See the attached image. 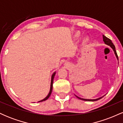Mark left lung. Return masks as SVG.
<instances>
[{"mask_svg": "<svg viewBox=\"0 0 123 123\" xmlns=\"http://www.w3.org/2000/svg\"><path fill=\"white\" fill-rule=\"evenodd\" d=\"M103 40H104V42H105V43L106 44L108 45V46H109L110 47H111V49H113L114 51V52H115V54L116 55V56L117 58V60H118V56H117V53H116V48H115V45L113 44V43L111 42V39H109V38H108L107 37H106L105 36H104V35H103ZM76 97H77V98H78L79 99H80L81 100H83V101H98V100L100 99H101L104 96L102 97H100V98H97V99H83V98H79V97H78L76 95Z\"/></svg>", "mask_w": 123, "mask_h": 123, "instance_id": "left-lung-1", "label": "left lung"}]
</instances>
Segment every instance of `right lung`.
<instances>
[{
    "mask_svg": "<svg viewBox=\"0 0 123 123\" xmlns=\"http://www.w3.org/2000/svg\"><path fill=\"white\" fill-rule=\"evenodd\" d=\"M55 72H54L53 74V75L51 76V86H50V92H49V94H48V95L47 97H46L44 99H42V101H39V102H42V101H46V100H47L48 98L50 97V96L51 95V94L52 92V90H53V80H54V76H55Z\"/></svg>",
    "mask_w": 123,
    "mask_h": 123,
    "instance_id": "add662e5",
    "label": "right lung"
}]
</instances>
